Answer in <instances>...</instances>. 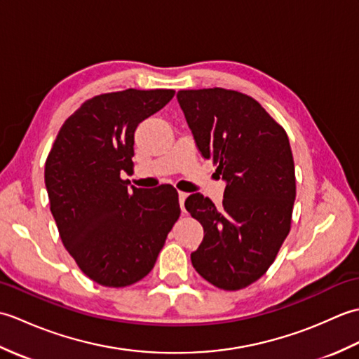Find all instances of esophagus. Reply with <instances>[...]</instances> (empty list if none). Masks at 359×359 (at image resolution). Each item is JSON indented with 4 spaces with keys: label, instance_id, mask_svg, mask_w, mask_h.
Returning a JSON list of instances; mask_svg holds the SVG:
<instances>
[{
    "label": "esophagus",
    "instance_id": "esophagus-1",
    "mask_svg": "<svg viewBox=\"0 0 359 359\" xmlns=\"http://www.w3.org/2000/svg\"><path fill=\"white\" fill-rule=\"evenodd\" d=\"M188 194L184 191H179V203H180V210L185 212V201H187Z\"/></svg>",
    "mask_w": 359,
    "mask_h": 359
}]
</instances>
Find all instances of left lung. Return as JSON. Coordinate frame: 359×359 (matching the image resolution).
<instances>
[{
	"mask_svg": "<svg viewBox=\"0 0 359 359\" xmlns=\"http://www.w3.org/2000/svg\"><path fill=\"white\" fill-rule=\"evenodd\" d=\"M177 102L197 149L226 184L220 207L201 193L185 201L205 233L193 266L217 288H245L269 270L290 231L296 180L288 137L236 90H179Z\"/></svg>",
	"mask_w": 359,
	"mask_h": 359,
	"instance_id": "1",
	"label": "left lung"
}]
</instances>
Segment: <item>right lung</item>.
<instances>
[{
    "mask_svg": "<svg viewBox=\"0 0 359 359\" xmlns=\"http://www.w3.org/2000/svg\"><path fill=\"white\" fill-rule=\"evenodd\" d=\"M172 97V89H126L90 98L65 121L46 160L60 238L100 285L126 287L147 276L180 216L171 185L143 189L121 179L133 170L137 126Z\"/></svg>",
    "mask_w": 359,
    "mask_h": 359,
    "instance_id": "obj_1",
    "label": "right lung"
}]
</instances>
